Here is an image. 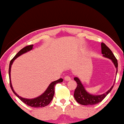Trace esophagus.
<instances>
[{
  "instance_id": "obj_1",
  "label": "esophagus",
  "mask_w": 124,
  "mask_h": 124,
  "mask_svg": "<svg viewBox=\"0 0 124 124\" xmlns=\"http://www.w3.org/2000/svg\"><path fill=\"white\" fill-rule=\"evenodd\" d=\"M64 80H66V81H70V80H71V78L69 76H66L64 77Z\"/></svg>"
}]
</instances>
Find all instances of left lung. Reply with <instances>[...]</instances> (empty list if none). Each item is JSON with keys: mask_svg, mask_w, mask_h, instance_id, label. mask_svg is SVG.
I'll return each mask as SVG.
<instances>
[{"mask_svg": "<svg viewBox=\"0 0 124 124\" xmlns=\"http://www.w3.org/2000/svg\"><path fill=\"white\" fill-rule=\"evenodd\" d=\"M101 49H101L102 50V54H103V55L104 57L110 59L114 63L115 67L116 68L117 75L118 70V63L116 57H115L114 54L110 50V49L103 43H101ZM74 80L75 81H76L78 84L74 92V98L77 101V102L80 104H82V105H93V104L100 103L111 91L114 85H113L107 92L103 94L93 95L88 93L85 90L84 87L83 86V84L80 82V80L77 77L75 78Z\"/></svg>", "mask_w": 124, "mask_h": 124, "instance_id": "obj_1", "label": "left lung"}]
</instances>
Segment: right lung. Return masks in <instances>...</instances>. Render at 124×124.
<instances>
[{
  "label": "right lung",
  "mask_w": 124,
  "mask_h": 124,
  "mask_svg": "<svg viewBox=\"0 0 124 124\" xmlns=\"http://www.w3.org/2000/svg\"><path fill=\"white\" fill-rule=\"evenodd\" d=\"M33 48V45H30L24 47L21 50H20L18 53L16 54V55L13 57V59L10 61V63H9V83H10V88L12 89V90L13 91L14 94L16 95V96L20 99L22 102H23L24 103L27 104V106H30L31 107H34V108H37V107H45L47 105H48L51 102L53 98L54 94V86L55 85L57 84V83H61L63 81V79H61L56 80L52 82V83H50L49 86H48V88H47V89L45 90V92L43 94L40 95L39 97H38L34 99H26L23 98L19 96L18 94H17L14 91L13 88H12L11 81H10V69H11V66L14 60L15 59H16L17 57L20 56V55H22V54L26 53L27 52H29L30 50H31Z\"/></svg>",
  "instance_id": "add662e5"
}]
</instances>
